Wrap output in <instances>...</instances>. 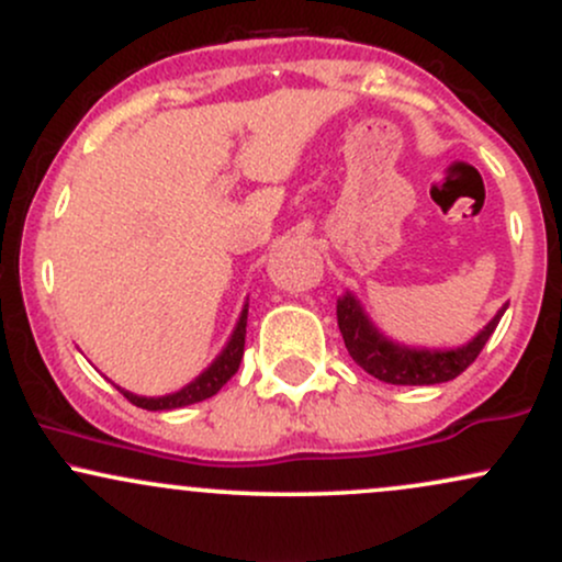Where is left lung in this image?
<instances>
[{"label": "left lung", "mask_w": 562, "mask_h": 562, "mask_svg": "<svg viewBox=\"0 0 562 562\" xmlns=\"http://www.w3.org/2000/svg\"><path fill=\"white\" fill-rule=\"evenodd\" d=\"M505 308L507 303L475 338L457 348H417L385 338L375 327V322L370 319V314L364 312L357 295L348 293V290L338 299L335 312H338V327L348 353L364 372L391 385H436L454 380L475 362L481 348L486 346V340L492 338L496 325H499Z\"/></svg>", "instance_id": "left-lung-1"}]
</instances>
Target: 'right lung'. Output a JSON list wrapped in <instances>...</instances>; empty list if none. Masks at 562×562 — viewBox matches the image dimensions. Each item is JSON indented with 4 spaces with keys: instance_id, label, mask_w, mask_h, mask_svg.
I'll list each match as a JSON object with an SVG mask.
<instances>
[{
    "instance_id": "right-lung-1",
    "label": "right lung",
    "mask_w": 562,
    "mask_h": 562,
    "mask_svg": "<svg viewBox=\"0 0 562 562\" xmlns=\"http://www.w3.org/2000/svg\"><path fill=\"white\" fill-rule=\"evenodd\" d=\"M245 325H248V303L243 306L240 319H237L235 330H232L227 346L218 351V357L205 367L203 372L195 380L184 385V389L166 393V396H137V393L119 389L124 396L132 402L134 406H142V409H150V412H160V409H179V406H190L198 402H205L211 398L214 393L222 391V385L235 375L237 367L243 362V351H245Z\"/></svg>"
}]
</instances>
